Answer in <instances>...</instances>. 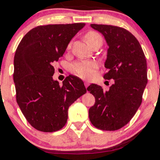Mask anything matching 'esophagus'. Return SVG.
<instances>
[{"mask_svg": "<svg viewBox=\"0 0 160 160\" xmlns=\"http://www.w3.org/2000/svg\"><path fill=\"white\" fill-rule=\"evenodd\" d=\"M84 85H85L86 87H88V86L89 85V82H84Z\"/></svg>", "mask_w": 160, "mask_h": 160, "instance_id": "obj_1", "label": "esophagus"}]
</instances>
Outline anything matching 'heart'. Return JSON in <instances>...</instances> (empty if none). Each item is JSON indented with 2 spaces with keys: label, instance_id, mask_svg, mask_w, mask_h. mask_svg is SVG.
Returning <instances> with one entry per match:
<instances>
[{
  "label": "heart",
  "instance_id": "b5f03b06",
  "mask_svg": "<svg viewBox=\"0 0 160 160\" xmlns=\"http://www.w3.org/2000/svg\"><path fill=\"white\" fill-rule=\"evenodd\" d=\"M84 40L88 45L92 47L95 45H102L103 40L99 34L95 32H89L84 36ZM68 48H71V45ZM95 64L89 61H80L75 62L71 66L72 71L75 74L84 79H89L94 74Z\"/></svg>",
  "mask_w": 160,
  "mask_h": 160
}]
</instances>
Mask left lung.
Segmentation results:
<instances>
[{
	"mask_svg": "<svg viewBox=\"0 0 160 160\" xmlns=\"http://www.w3.org/2000/svg\"><path fill=\"white\" fill-rule=\"evenodd\" d=\"M91 27L103 34L109 47L104 78L114 82L108 91L96 84L87 88L95 98L89 117L97 128L115 131L126 126L140 107L148 83L146 58L138 40L126 29L97 24Z\"/></svg>",
	"mask_w": 160,
	"mask_h": 160,
	"instance_id": "8db88e82",
	"label": "left lung"
}]
</instances>
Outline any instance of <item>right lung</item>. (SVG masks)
Returning <instances> with one entry per match:
<instances>
[{
    "label": "right lung",
    "mask_w": 160,
    "mask_h": 160,
    "mask_svg": "<svg viewBox=\"0 0 160 160\" xmlns=\"http://www.w3.org/2000/svg\"><path fill=\"white\" fill-rule=\"evenodd\" d=\"M85 23L40 25L23 37L14 56L16 102L34 128L44 132L65 126L68 108L86 89L81 79L67 77L62 85L52 79L54 63Z\"/></svg>",
    "instance_id": "1"
}]
</instances>
